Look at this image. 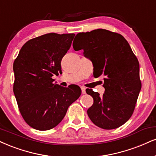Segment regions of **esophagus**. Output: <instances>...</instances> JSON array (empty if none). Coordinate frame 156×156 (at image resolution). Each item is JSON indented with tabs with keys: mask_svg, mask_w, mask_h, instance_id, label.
<instances>
[{
	"mask_svg": "<svg viewBox=\"0 0 156 156\" xmlns=\"http://www.w3.org/2000/svg\"><path fill=\"white\" fill-rule=\"evenodd\" d=\"M81 91H82V94H86V88L83 87V86H82V87H81Z\"/></svg>",
	"mask_w": 156,
	"mask_h": 156,
	"instance_id": "esophagus-1",
	"label": "esophagus"
}]
</instances>
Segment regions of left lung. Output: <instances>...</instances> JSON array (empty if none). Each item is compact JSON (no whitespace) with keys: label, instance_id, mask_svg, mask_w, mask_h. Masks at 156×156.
Wrapping results in <instances>:
<instances>
[{"label":"left lung","instance_id":"obj_1","mask_svg":"<svg viewBox=\"0 0 156 156\" xmlns=\"http://www.w3.org/2000/svg\"><path fill=\"white\" fill-rule=\"evenodd\" d=\"M75 38L73 48L83 49L84 56L91 59L94 76H105L102 96L92 89L86 90L94 99L88 115L99 128H119L132 115L141 90L137 58L119 33L97 29L78 33Z\"/></svg>","mask_w":156,"mask_h":156}]
</instances>
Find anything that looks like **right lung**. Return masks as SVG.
<instances>
[{
    "label": "right lung",
    "instance_id": "1",
    "mask_svg": "<svg viewBox=\"0 0 156 156\" xmlns=\"http://www.w3.org/2000/svg\"><path fill=\"white\" fill-rule=\"evenodd\" d=\"M74 33H48L28 41L14 60V93L20 113L32 128L53 129L69 106L81 94L78 86L54 83L61 73V60L70 48Z\"/></svg>",
    "mask_w": 156,
    "mask_h": 156
}]
</instances>
